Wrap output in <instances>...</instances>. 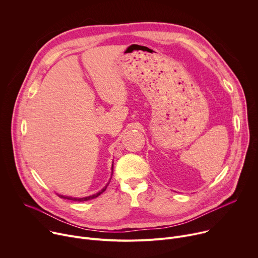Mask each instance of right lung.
Returning a JSON list of instances; mask_svg holds the SVG:
<instances>
[{"mask_svg": "<svg viewBox=\"0 0 258 258\" xmlns=\"http://www.w3.org/2000/svg\"><path fill=\"white\" fill-rule=\"evenodd\" d=\"M112 175V174H111ZM107 185L105 187H103L100 191H98L97 194H94L92 196H89V197H86V198H72V197H68V196H62V195H58L57 194V196H58L59 198H62V199H68V200H72V201H76V202H84V201H89V200H92L94 198H97L98 196H100L105 189H106Z\"/></svg>", "mask_w": 258, "mask_h": 258, "instance_id": "add662e5", "label": "right lung"}]
</instances>
